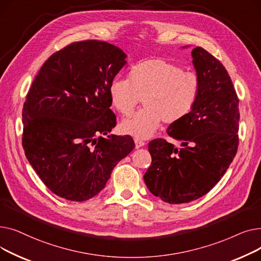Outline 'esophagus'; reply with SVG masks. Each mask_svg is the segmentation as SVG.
I'll return each mask as SVG.
<instances>
[{
    "label": "esophagus",
    "instance_id": "34e87169",
    "mask_svg": "<svg viewBox=\"0 0 261 261\" xmlns=\"http://www.w3.org/2000/svg\"><path fill=\"white\" fill-rule=\"evenodd\" d=\"M134 143H135V148H141V147L145 146V142H143V141H141L139 139H135Z\"/></svg>",
    "mask_w": 261,
    "mask_h": 261
}]
</instances>
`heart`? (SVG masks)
Segmentation results:
<instances>
[{"instance_id": "obj_1", "label": "heart", "mask_w": 261, "mask_h": 261, "mask_svg": "<svg viewBox=\"0 0 261 261\" xmlns=\"http://www.w3.org/2000/svg\"><path fill=\"white\" fill-rule=\"evenodd\" d=\"M199 78L165 58H150L135 64L129 80L116 78L109 87L112 106L130 115L141 100L144 108L121 122V130L135 138L147 139L162 120L172 125L184 119L198 100Z\"/></svg>"}]
</instances>
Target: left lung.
I'll return each instance as SVG.
<instances>
[{
	"label": "left lung",
	"mask_w": 261,
	"mask_h": 261,
	"mask_svg": "<svg viewBox=\"0 0 261 261\" xmlns=\"http://www.w3.org/2000/svg\"><path fill=\"white\" fill-rule=\"evenodd\" d=\"M200 81L198 100L166 140L149 143L152 162L144 175L150 193L170 204L188 203L206 195L221 180L238 149L239 100L223 64L204 48L191 50Z\"/></svg>",
	"instance_id": "obj_1"
}]
</instances>
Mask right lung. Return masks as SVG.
<instances>
[{"instance_id":"1","label":"right lung","mask_w":261,"mask_h":261,"mask_svg":"<svg viewBox=\"0 0 261 261\" xmlns=\"http://www.w3.org/2000/svg\"><path fill=\"white\" fill-rule=\"evenodd\" d=\"M126 57L105 41H79L54 53L34 79L22 111V145L55 195L76 202L98 195L133 150L129 135L102 136L116 125L109 87Z\"/></svg>"}]
</instances>
